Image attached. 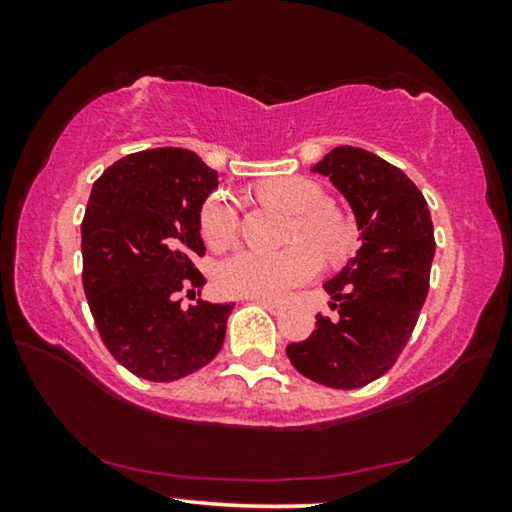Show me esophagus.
<instances>
[{
  "instance_id": "34e87169",
  "label": "esophagus",
  "mask_w": 512,
  "mask_h": 512,
  "mask_svg": "<svg viewBox=\"0 0 512 512\" xmlns=\"http://www.w3.org/2000/svg\"><path fill=\"white\" fill-rule=\"evenodd\" d=\"M250 302H257V305H262L264 309L271 311V314H280V311L284 309L282 302H275V300H268V298H248Z\"/></svg>"
}]
</instances>
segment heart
<instances>
[{"label":"heart","instance_id":"heart-1","mask_svg":"<svg viewBox=\"0 0 512 512\" xmlns=\"http://www.w3.org/2000/svg\"><path fill=\"white\" fill-rule=\"evenodd\" d=\"M257 198L264 205L296 214L289 230V241L296 244L280 253L239 250L223 259L214 280L225 296L280 300L318 273L317 247L332 262H339L352 250V223L341 212L323 205L325 194L314 180L298 176L266 180L257 187ZM237 225L239 216L228 196L216 192L207 198L201 210V235L207 246L214 250L228 248L237 239Z\"/></svg>","mask_w":512,"mask_h":512}]
</instances>
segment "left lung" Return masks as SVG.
Here are the masks:
<instances>
[{"instance_id": "1", "label": "left lung", "mask_w": 512, "mask_h": 512, "mask_svg": "<svg viewBox=\"0 0 512 512\" xmlns=\"http://www.w3.org/2000/svg\"><path fill=\"white\" fill-rule=\"evenodd\" d=\"M348 198L361 248L323 287L336 318L316 316L309 339L287 345L307 379L352 391L393 368L429 293L436 239L427 201L413 180L379 155L336 146L311 167Z\"/></svg>"}]
</instances>
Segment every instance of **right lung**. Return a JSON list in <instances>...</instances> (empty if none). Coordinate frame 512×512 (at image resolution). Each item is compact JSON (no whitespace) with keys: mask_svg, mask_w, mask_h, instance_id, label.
I'll list each match as a JSON object with an SVG mask.
<instances>
[{"mask_svg":"<svg viewBox=\"0 0 512 512\" xmlns=\"http://www.w3.org/2000/svg\"><path fill=\"white\" fill-rule=\"evenodd\" d=\"M187 149L117 160L92 185L81 223L83 289L108 352L133 375L176 381L219 354L235 305L196 300L205 277L201 207L219 180Z\"/></svg>","mask_w":512,"mask_h":512,"instance_id":"1","label":"right lung"}]
</instances>
